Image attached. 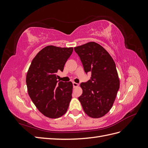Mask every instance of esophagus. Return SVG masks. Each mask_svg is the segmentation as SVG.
<instances>
[{"label": "esophagus", "mask_w": 148, "mask_h": 148, "mask_svg": "<svg viewBox=\"0 0 148 148\" xmlns=\"http://www.w3.org/2000/svg\"><path fill=\"white\" fill-rule=\"evenodd\" d=\"M73 88L78 87L79 86V84L75 83V82H73Z\"/></svg>", "instance_id": "1"}]
</instances>
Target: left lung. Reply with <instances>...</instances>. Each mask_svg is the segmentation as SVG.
Masks as SVG:
<instances>
[{"mask_svg": "<svg viewBox=\"0 0 148 148\" xmlns=\"http://www.w3.org/2000/svg\"><path fill=\"white\" fill-rule=\"evenodd\" d=\"M74 49L85 73H91L90 80L80 84L83 93L78 99L89 117H102L112 107L120 87L115 62L108 52L95 42H88Z\"/></svg>", "mask_w": 148, "mask_h": 148, "instance_id": "left-lung-1", "label": "left lung"}]
</instances>
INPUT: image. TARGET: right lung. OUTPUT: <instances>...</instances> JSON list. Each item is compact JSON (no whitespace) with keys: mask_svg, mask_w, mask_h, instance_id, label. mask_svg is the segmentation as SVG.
I'll list each match as a JSON object with an SVG mask.
<instances>
[{"mask_svg":"<svg viewBox=\"0 0 148 148\" xmlns=\"http://www.w3.org/2000/svg\"><path fill=\"white\" fill-rule=\"evenodd\" d=\"M73 47L47 46L34 57L26 74L28 95L39 111L44 116L57 119L64 115L71 99L73 84L57 80Z\"/></svg>","mask_w":148,"mask_h":148,"instance_id":"1","label":"right lung"}]
</instances>
